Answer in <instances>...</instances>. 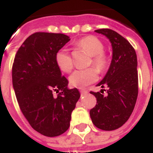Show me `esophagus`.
Segmentation results:
<instances>
[{
    "label": "esophagus",
    "mask_w": 153,
    "mask_h": 153,
    "mask_svg": "<svg viewBox=\"0 0 153 153\" xmlns=\"http://www.w3.org/2000/svg\"><path fill=\"white\" fill-rule=\"evenodd\" d=\"M79 91H80V93H81V95H85V94L88 93V91H86V90H83V89H81Z\"/></svg>",
    "instance_id": "esophagus-1"
}]
</instances>
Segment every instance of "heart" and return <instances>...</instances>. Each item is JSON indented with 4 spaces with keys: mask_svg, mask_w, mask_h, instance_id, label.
Listing matches in <instances>:
<instances>
[{
    "mask_svg": "<svg viewBox=\"0 0 153 153\" xmlns=\"http://www.w3.org/2000/svg\"><path fill=\"white\" fill-rule=\"evenodd\" d=\"M79 48L86 51L91 55L88 65H93L84 70H77L74 71L69 77L71 85L75 88H84L93 83L98 79V72H105L109 65V57L105 51V45L97 37L88 36L80 39L76 43ZM55 61L60 70L65 73L71 72L73 69V60L71 54L65 49H60L55 55Z\"/></svg>",
    "mask_w": 153,
    "mask_h": 153,
    "instance_id": "b5f03b06",
    "label": "heart"
}]
</instances>
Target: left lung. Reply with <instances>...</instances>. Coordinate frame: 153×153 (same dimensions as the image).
Segmentation results:
<instances>
[{"label":"left lung","mask_w":153,"mask_h":153,"mask_svg":"<svg viewBox=\"0 0 153 153\" xmlns=\"http://www.w3.org/2000/svg\"><path fill=\"white\" fill-rule=\"evenodd\" d=\"M95 31L111 42L113 58L106 75L97 84L107 89L100 92L90 91L97 98L90 117L97 128L114 131L129 119L136 103L139 90L136 53L128 40L116 31L107 28ZM104 91H107L106 95Z\"/></svg>","instance_id":"1"}]
</instances>
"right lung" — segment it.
Wrapping results in <instances>:
<instances>
[{
  "label": "right lung",
  "mask_w": 153,
  "mask_h": 153,
  "mask_svg": "<svg viewBox=\"0 0 153 153\" xmlns=\"http://www.w3.org/2000/svg\"><path fill=\"white\" fill-rule=\"evenodd\" d=\"M70 39L64 34L36 32L22 43L13 60L12 80L19 108L31 127L45 136L67 131L80 97L77 88L68 89L67 79L55 61Z\"/></svg>",
  "instance_id": "1"
}]
</instances>
